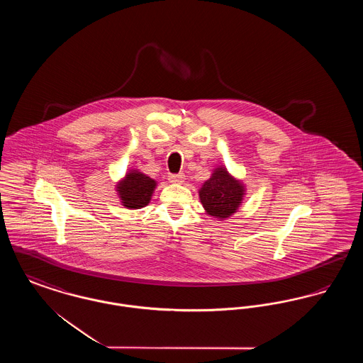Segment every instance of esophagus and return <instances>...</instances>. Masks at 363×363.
<instances>
[{"instance_id": "obj_1", "label": "esophagus", "mask_w": 363, "mask_h": 363, "mask_svg": "<svg viewBox=\"0 0 363 363\" xmlns=\"http://www.w3.org/2000/svg\"><path fill=\"white\" fill-rule=\"evenodd\" d=\"M184 179H185V174L184 173L170 174V177H169V181L172 184H181V182H184Z\"/></svg>"}]
</instances>
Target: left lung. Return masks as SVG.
<instances>
[{"mask_svg": "<svg viewBox=\"0 0 363 363\" xmlns=\"http://www.w3.org/2000/svg\"><path fill=\"white\" fill-rule=\"evenodd\" d=\"M199 196L208 215L218 219H227L241 206L245 186L231 177L225 167H218L199 190Z\"/></svg>", "mask_w": 363, "mask_h": 363, "instance_id": "1", "label": "left lung"}]
</instances>
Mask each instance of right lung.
I'll return each mask as SVG.
<instances>
[{
    "mask_svg": "<svg viewBox=\"0 0 363 363\" xmlns=\"http://www.w3.org/2000/svg\"><path fill=\"white\" fill-rule=\"evenodd\" d=\"M155 188L156 182L152 178L138 170H130L117 185V191L123 207L138 209L150 203Z\"/></svg>",
    "mask_w": 363,
    "mask_h": 363,
    "instance_id": "add662e5",
    "label": "right lung"
}]
</instances>
